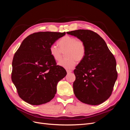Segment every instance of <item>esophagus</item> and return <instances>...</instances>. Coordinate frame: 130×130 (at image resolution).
<instances>
[{
  "label": "esophagus",
  "mask_w": 130,
  "mask_h": 130,
  "mask_svg": "<svg viewBox=\"0 0 130 130\" xmlns=\"http://www.w3.org/2000/svg\"><path fill=\"white\" fill-rule=\"evenodd\" d=\"M72 70H67V74L70 73H72Z\"/></svg>",
  "instance_id": "34e87169"
}]
</instances>
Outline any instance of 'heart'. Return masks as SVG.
Masks as SVG:
<instances>
[{"mask_svg": "<svg viewBox=\"0 0 130 130\" xmlns=\"http://www.w3.org/2000/svg\"><path fill=\"white\" fill-rule=\"evenodd\" d=\"M59 48L55 44L50 45L49 52L51 56L55 61H60L62 53H65L67 58L58 63V65L67 69H73L76 61L81 62L85 57L86 48L84 42L76 37L66 35L58 42Z\"/></svg>", "mask_w": 130, "mask_h": 130, "instance_id": "heart-1", "label": "heart"}]
</instances>
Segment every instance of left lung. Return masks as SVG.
I'll use <instances>...</instances> for the list:
<instances>
[{"label": "left lung", "instance_id": "left-lung-1", "mask_svg": "<svg viewBox=\"0 0 130 130\" xmlns=\"http://www.w3.org/2000/svg\"><path fill=\"white\" fill-rule=\"evenodd\" d=\"M83 41L86 48L84 59L74 70L75 95L82 103L98 105L111 96L117 79L116 61L103 38L91 30L67 32Z\"/></svg>", "mask_w": 130, "mask_h": 130}]
</instances>
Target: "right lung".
Instances as JSON below:
<instances>
[{
	"mask_svg": "<svg viewBox=\"0 0 130 130\" xmlns=\"http://www.w3.org/2000/svg\"><path fill=\"white\" fill-rule=\"evenodd\" d=\"M66 32H38L26 37L12 61V81L22 100L32 105L48 103L55 95L58 82L67 75L51 56L50 45Z\"/></svg>",
	"mask_w": 130,
	"mask_h": 130,
	"instance_id": "right-lung-1",
	"label": "right lung"
}]
</instances>
